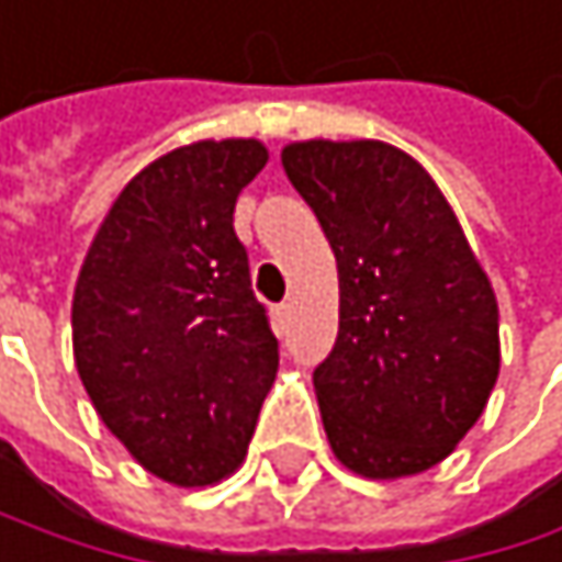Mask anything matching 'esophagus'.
Here are the masks:
<instances>
[{
  "label": "esophagus",
  "mask_w": 562,
  "mask_h": 562,
  "mask_svg": "<svg viewBox=\"0 0 562 562\" xmlns=\"http://www.w3.org/2000/svg\"><path fill=\"white\" fill-rule=\"evenodd\" d=\"M272 326H276L279 336H283V333L290 329V303H279V306L272 310Z\"/></svg>",
  "instance_id": "1"
}]
</instances>
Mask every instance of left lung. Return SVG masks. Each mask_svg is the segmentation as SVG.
<instances>
[{"instance_id": "left-lung-1", "label": "left lung", "mask_w": 562, "mask_h": 562, "mask_svg": "<svg viewBox=\"0 0 562 562\" xmlns=\"http://www.w3.org/2000/svg\"><path fill=\"white\" fill-rule=\"evenodd\" d=\"M283 169L339 272V333L313 373L336 460L400 480L447 460L499 376V310L447 195L380 139H306Z\"/></svg>"}]
</instances>
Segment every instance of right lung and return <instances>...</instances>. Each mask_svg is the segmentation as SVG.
<instances>
[{
    "mask_svg": "<svg viewBox=\"0 0 562 562\" xmlns=\"http://www.w3.org/2000/svg\"><path fill=\"white\" fill-rule=\"evenodd\" d=\"M266 159L259 139L159 156L119 192L76 279L79 380L133 460L176 486L239 470L279 370L233 229Z\"/></svg>",
    "mask_w": 562,
    "mask_h": 562,
    "instance_id": "obj_1",
    "label": "right lung"
}]
</instances>
